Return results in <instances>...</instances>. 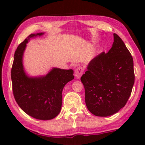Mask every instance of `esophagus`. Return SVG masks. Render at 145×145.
Instances as JSON below:
<instances>
[{"label":"esophagus","mask_w":145,"mask_h":145,"mask_svg":"<svg viewBox=\"0 0 145 145\" xmlns=\"http://www.w3.org/2000/svg\"><path fill=\"white\" fill-rule=\"evenodd\" d=\"M83 72H84V69H82V67H77V68L75 69V71H74L75 76H76V78H80V77L82 75Z\"/></svg>","instance_id":"obj_1"}]
</instances>
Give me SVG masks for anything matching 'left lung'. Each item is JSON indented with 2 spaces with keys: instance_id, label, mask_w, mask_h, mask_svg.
I'll list each match as a JSON object with an SVG mask.
<instances>
[{
  "instance_id": "left-lung-1",
  "label": "left lung",
  "mask_w": 145,
  "mask_h": 145,
  "mask_svg": "<svg viewBox=\"0 0 145 145\" xmlns=\"http://www.w3.org/2000/svg\"><path fill=\"white\" fill-rule=\"evenodd\" d=\"M107 53H101L89 63L81 76L88 110L99 117L118 112L125 106L135 82L133 59L120 37Z\"/></svg>"
}]
</instances>
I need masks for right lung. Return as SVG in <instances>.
I'll use <instances>...</instances> for the list:
<instances>
[{
  "mask_svg": "<svg viewBox=\"0 0 145 145\" xmlns=\"http://www.w3.org/2000/svg\"><path fill=\"white\" fill-rule=\"evenodd\" d=\"M43 34L31 33L17 47L11 69V79L14 97L20 108L33 118L49 120L60 112L63 89L74 78V71L53 68L44 76L29 77L25 74L22 57L26 43L31 37Z\"/></svg>",
  "mask_w": 145,
  "mask_h": 145,
  "instance_id": "right-lung-1",
  "label": "right lung"
}]
</instances>
